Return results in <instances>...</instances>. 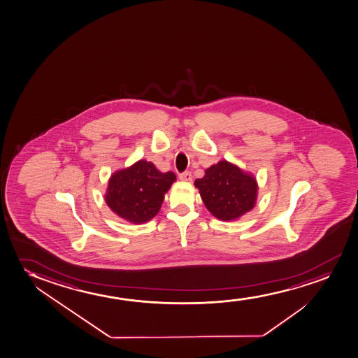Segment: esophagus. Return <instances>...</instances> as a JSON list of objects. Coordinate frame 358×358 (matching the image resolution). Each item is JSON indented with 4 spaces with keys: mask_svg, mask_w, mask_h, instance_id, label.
Masks as SVG:
<instances>
[{
    "mask_svg": "<svg viewBox=\"0 0 358 358\" xmlns=\"http://www.w3.org/2000/svg\"><path fill=\"white\" fill-rule=\"evenodd\" d=\"M178 177L181 181H192V173L189 171L182 172Z\"/></svg>",
    "mask_w": 358,
    "mask_h": 358,
    "instance_id": "esophagus-1",
    "label": "esophagus"
}]
</instances>
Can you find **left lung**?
<instances>
[{"mask_svg": "<svg viewBox=\"0 0 358 358\" xmlns=\"http://www.w3.org/2000/svg\"><path fill=\"white\" fill-rule=\"evenodd\" d=\"M194 185L210 213L223 221L241 217L255 204V178L228 162L210 166Z\"/></svg>", "mask_w": 358, "mask_h": 358, "instance_id": "left-lung-1", "label": "left lung"}]
</instances>
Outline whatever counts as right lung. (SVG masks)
Masks as SVG:
<instances>
[{
  "mask_svg": "<svg viewBox=\"0 0 358 358\" xmlns=\"http://www.w3.org/2000/svg\"><path fill=\"white\" fill-rule=\"evenodd\" d=\"M175 180L173 172L163 173L154 164L140 160L110 177L106 201L120 217L134 223L147 222L158 214L164 195Z\"/></svg>",
  "mask_w": 358,
  "mask_h": 358,
  "instance_id": "1",
  "label": "right lung"
}]
</instances>
